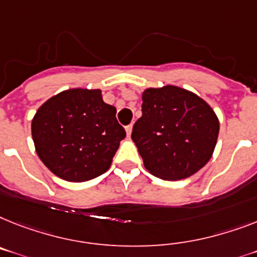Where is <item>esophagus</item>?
<instances>
[{
	"mask_svg": "<svg viewBox=\"0 0 257 257\" xmlns=\"http://www.w3.org/2000/svg\"><path fill=\"white\" fill-rule=\"evenodd\" d=\"M131 131H133V124H128V126H126V133H127V137L130 138L131 135Z\"/></svg>",
	"mask_w": 257,
	"mask_h": 257,
	"instance_id": "1",
	"label": "esophagus"
}]
</instances>
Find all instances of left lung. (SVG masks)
<instances>
[{"mask_svg": "<svg viewBox=\"0 0 257 257\" xmlns=\"http://www.w3.org/2000/svg\"><path fill=\"white\" fill-rule=\"evenodd\" d=\"M133 142L150 173L163 180L186 179L206 165L217 144V114L194 93L175 85L148 88Z\"/></svg>", "mask_w": 257, "mask_h": 257, "instance_id": "8db88e82", "label": "left lung"}]
</instances>
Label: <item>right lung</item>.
<instances>
[{"instance_id":"right-lung-1","label":"right lung","mask_w":257,"mask_h":257,"mask_svg":"<svg viewBox=\"0 0 257 257\" xmlns=\"http://www.w3.org/2000/svg\"><path fill=\"white\" fill-rule=\"evenodd\" d=\"M116 109L99 89H68L37 110L31 134L39 159L54 175L71 182L101 176L110 168L126 131Z\"/></svg>"}]
</instances>
